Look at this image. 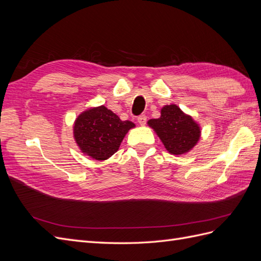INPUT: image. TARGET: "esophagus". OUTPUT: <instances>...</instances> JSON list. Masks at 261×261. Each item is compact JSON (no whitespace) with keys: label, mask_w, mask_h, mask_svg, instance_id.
<instances>
[{"label":"esophagus","mask_w":261,"mask_h":261,"mask_svg":"<svg viewBox=\"0 0 261 261\" xmlns=\"http://www.w3.org/2000/svg\"><path fill=\"white\" fill-rule=\"evenodd\" d=\"M138 123H139L141 126L146 125V123H147V116H146L145 114L139 115V116H138Z\"/></svg>","instance_id":"obj_1"}]
</instances>
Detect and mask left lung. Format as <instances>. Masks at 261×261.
<instances>
[{"label": "left lung", "mask_w": 261, "mask_h": 261, "mask_svg": "<svg viewBox=\"0 0 261 261\" xmlns=\"http://www.w3.org/2000/svg\"><path fill=\"white\" fill-rule=\"evenodd\" d=\"M172 154H184L192 150L200 138V127L191 115L185 114L176 105L164 106L161 116L148 121Z\"/></svg>", "instance_id": "8db88e82"}]
</instances>
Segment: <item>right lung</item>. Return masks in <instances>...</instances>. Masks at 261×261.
I'll return each mask as SVG.
<instances>
[{
    "mask_svg": "<svg viewBox=\"0 0 261 261\" xmlns=\"http://www.w3.org/2000/svg\"><path fill=\"white\" fill-rule=\"evenodd\" d=\"M135 124L122 121L105 106L86 110L74 123V138L82 152L98 161L113 155Z\"/></svg>",
    "mask_w": 261,
    "mask_h": 261,
    "instance_id": "obj_1",
    "label": "right lung"
}]
</instances>
